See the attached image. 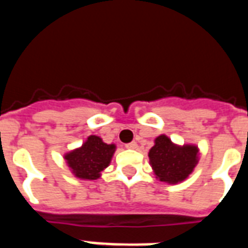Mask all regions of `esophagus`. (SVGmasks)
Here are the masks:
<instances>
[{
	"mask_svg": "<svg viewBox=\"0 0 248 248\" xmlns=\"http://www.w3.org/2000/svg\"><path fill=\"white\" fill-rule=\"evenodd\" d=\"M126 149H137V146H138V144L135 143V141H131V143H129V144H126Z\"/></svg>",
	"mask_w": 248,
	"mask_h": 248,
	"instance_id": "obj_1",
	"label": "esophagus"
}]
</instances>
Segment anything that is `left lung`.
Segmentation results:
<instances>
[{
  "mask_svg": "<svg viewBox=\"0 0 248 248\" xmlns=\"http://www.w3.org/2000/svg\"><path fill=\"white\" fill-rule=\"evenodd\" d=\"M149 161L157 180L168 184L183 183L199 163V148L194 144L177 145L161 134L149 150Z\"/></svg>",
  "mask_w": 248,
  "mask_h": 248,
  "instance_id": "8db88e82",
  "label": "left lung"
}]
</instances>
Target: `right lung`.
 <instances>
[{
    "label": "right lung",
    "mask_w": 248,
    "mask_h": 248,
    "mask_svg": "<svg viewBox=\"0 0 248 248\" xmlns=\"http://www.w3.org/2000/svg\"><path fill=\"white\" fill-rule=\"evenodd\" d=\"M115 144H107L97 135H89L82 146L64 154L72 174L80 180H97L109 166L115 153Z\"/></svg>",
    "instance_id": "1"
}]
</instances>
